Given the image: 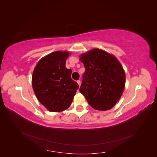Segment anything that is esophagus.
Returning <instances> with one entry per match:
<instances>
[{"mask_svg": "<svg viewBox=\"0 0 157 157\" xmlns=\"http://www.w3.org/2000/svg\"><path fill=\"white\" fill-rule=\"evenodd\" d=\"M77 82H78L79 86H80V85H81V80H78V81H77Z\"/></svg>", "mask_w": 157, "mask_h": 157, "instance_id": "esophagus-1", "label": "esophagus"}]
</instances>
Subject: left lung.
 <instances>
[{
    "mask_svg": "<svg viewBox=\"0 0 157 157\" xmlns=\"http://www.w3.org/2000/svg\"><path fill=\"white\" fill-rule=\"evenodd\" d=\"M85 72L79 91L95 109L107 111L120 99L125 85V73L113 55L95 48L80 57Z\"/></svg>",
    "mask_w": 157,
    "mask_h": 157,
    "instance_id": "obj_1",
    "label": "left lung"
}]
</instances>
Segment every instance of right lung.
Segmentation results:
<instances>
[{"label": "right lung", "mask_w": 157, "mask_h": 157, "mask_svg": "<svg viewBox=\"0 0 157 157\" xmlns=\"http://www.w3.org/2000/svg\"><path fill=\"white\" fill-rule=\"evenodd\" d=\"M69 52L55 51L42 58L34 68L32 84L37 99L48 110L59 112L69 107L79 86L66 67Z\"/></svg>", "instance_id": "add662e5"}]
</instances>
